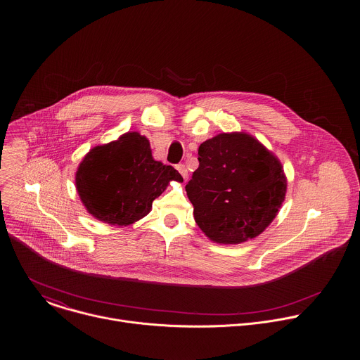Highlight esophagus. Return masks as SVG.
<instances>
[{"mask_svg": "<svg viewBox=\"0 0 360 360\" xmlns=\"http://www.w3.org/2000/svg\"><path fill=\"white\" fill-rule=\"evenodd\" d=\"M176 169L179 170V173L183 176V179L184 180H187V177H188V170H187V167L184 166V165H177L176 166Z\"/></svg>", "mask_w": 360, "mask_h": 360, "instance_id": "34e87169", "label": "esophagus"}]
</instances>
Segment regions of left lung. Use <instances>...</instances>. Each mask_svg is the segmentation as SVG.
Segmentation results:
<instances>
[{
  "instance_id": "left-lung-1",
  "label": "left lung",
  "mask_w": 360,
  "mask_h": 360,
  "mask_svg": "<svg viewBox=\"0 0 360 360\" xmlns=\"http://www.w3.org/2000/svg\"><path fill=\"white\" fill-rule=\"evenodd\" d=\"M187 183L194 219L216 244H241L262 234L285 200L280 159L245 131L220 133L198 148Z\"/></svg>"
}]
</instances>
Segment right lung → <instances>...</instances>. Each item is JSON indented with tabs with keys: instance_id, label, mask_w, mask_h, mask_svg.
Returning <instances> with one entry per match:
<instances>
[{
	"instance_id": "1",
	"label": "right lung",
	"mask_w": 360,
	"mask_h": 360,
	"mask_svg": "<svg viewBox=\"0 0 360 360\" xmlns=\"http://www.w3.org/2000/svg\"><path fill=\"white\" fill-rule=\"evenodd\" d=\"M170 181L181 183L183 177L173 166L155 160L148 139L137 131L91 148L75 177L86 210L119 227L147 216Z\"/></svg>"
}]
</instances>
